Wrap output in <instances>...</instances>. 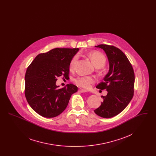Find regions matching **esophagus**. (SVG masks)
Wrapping results in <instances>:
<instances>
[{
	"mask_svg": "<svg viewBox=\"0 0 156 156\" xmlns=\"http://www.w3.org/2000/svg\"><path fill=\"white\" fill-rule=\"evenodd\" d=\"M78 91L80 92H81V93H83V92H87V90H85V89H80L78 90Z\"/></svg>",
	"mask_w": 156,
	"mask_h": 156,
	"instance_id": "esophagus-1",
	"label": "esophagus"
}]
</instances>
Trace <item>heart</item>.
<instances>
[{"label":"heart","instance_id":"1","mask_svg":"<svg viewBox=\"0 0 156 156\" xmlns=\"http://www.w3.org/2000/svg\"><path fill=\"white\" fill-rule=\"evenodd\" d=\"M88 57L91 59L94 65L98 68L105 66L106 62V58L103 53L98 51L89 52ZM78 59V55L75 54L71 59L69 62L70 69H73L76 61ZM75 83L79 87L83 89H88L95 82V78L92 76H78L74 80Z\"/></svg>","mask_w":156,"mask_h":156}]
</instances>
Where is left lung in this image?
<instances>
[{
  "mask_svg": "<svg viewBox=\"0 0 156 156\" xmlns=\"http://www.w3.org/2000/svg\"><path fill=\"white\" fill-rule=\"evenodd\" d=\"M103 49L109 62V71L97 88L106 89L108 94L102 96L103 102L94 112L104 118H110L123 111L134 95V73L126 55L112 45L95 46Z\"/></svg>",
  "mask_w": 156,
  "mask_h": 156,
  "instance_id": "1",
  "label": "left lung"
}]
</instances>
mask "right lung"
I'll return each instance as SVG.
<instances>
[{
  "instance_id": "obj_1",
  "label": "right lung",
  "mask_w": 156,
  "mask_h": 156,
  "mask_svg": "<svg viewBox=\"0 0 156 156\" xmlns=\"http://www.w3.org/2000/svg\"><path fill=\"white\" fill-rule=\"evenodd\" d=\"M79 48H56L37 55L25 74V97L31 108L41 116L54 118L67 108L78 90L73 84L57 89V78L69 77V62Z\"/></svg>"
}]
</instances>
